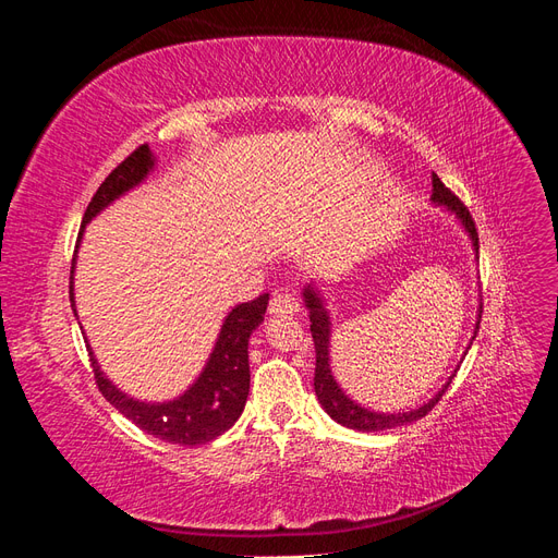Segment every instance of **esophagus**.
Returning <instances> with one entry per match:
<instances>
[{
  "mask_svg": "<svg viewBox=\"0 0 558 558\" xmlns=\"http://www.w3.org/2000/svg\"><path fill=\"white\" fill-rule=\"evenodd\" d=\"M300 310V302L291 293H275L269 300V314L275 316H293Z\"/></svg>",
  "mask_w": 558,
  "mask_h": 558,
  "instance_id": "obj_1",
  "label": "esophagus"
}]
</instances>
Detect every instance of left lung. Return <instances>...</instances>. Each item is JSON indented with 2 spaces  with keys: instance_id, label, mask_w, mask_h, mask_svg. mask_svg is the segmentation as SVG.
<instances>
[{
  "instance_id": "obj_1",
  "label": "left lung",
  "mask_w": 558,
  "mask_h": 558,
  "mask_svg": "<svg viewBox=\"0 0 558 558\" xmlns=\"http://www.w3.org/2000/svg\"><path fill=\"white\" fill-rule=\"evenodd\" d=\"M430 199L435 205H445L451 214H456L459 218L461 226L465 228V232L470 234V242L475 253L480 251V238H477V228L475 221H472V216L468 211V207L463 202L456 197L447 185L440 181V177L433 174V195ZM302 298H305V307L310 310V320H312V337H314V349H316V373H314V391L318 402L324 404V410L337 421V424H342L347 428L353 430H363V433H377V430H388V428H398V426H408L418 421L421 416H426L440 398L445 396V391L449 388L453 375L447 379V384L440 388V391L435 393V398H430L428 402L421 404L418 410H410V412H398V414H384V412H373V410H365L361 408L359 402H353L342 388L340 384L335 381L332 377V369H330V314L324 305V298L314 289V286H305V291H302ZM480 320H482V307L477 314V324H475V335H472V340L477 337L480 330ZM472 344V342H470Z\"/></svg>"
}]
</instances>
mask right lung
I'll return each instance as SVG.
<instances>
[{"mask_svg":"<svg viewBox=\"0 0 558 558\" xmlns=\"http://www.w3.org/2000/svg\"><path fill=\"white\" fill-rule=\"evenodd\" d=\"M154 167H156L154 154H150L148 144H142L116 167V170L102 181V185H99L97 193L93 195L86 214H83V226L78 230V240L74 248V263H72V277H70V300H72L74 314H76L74 265H76V251L83 238V228H86V223H90L105 207H109L113 199L125 195L130 189H134V185H140ZM267 300H269V293H263L256 300L242 302V305H238L226 316L205 369H202L199 377L193 381L189 391L181 393L179 398L167 400V402H142L125 396L121 388H116L105 377L88 344V356L93 363L97 388L118 412L132 421L134 426L142 428L148 435L160 437L165 442L195 447V445L216 440V437L223 435L244 412L248 381H251L248 337L263 324Z\"/></svg>","mask_w":558,"mask_h":558,"instance_id":"right-lung-1","label":"right lung"}]
</instances>
